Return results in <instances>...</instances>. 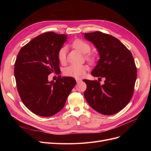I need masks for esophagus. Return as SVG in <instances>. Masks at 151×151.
Segmentation results:
<instances>
[{
	"instance_id": "34e87169",
	"label": "esophagus",
	"mask_w": 151,
	"mask_h": 151,
	"mask_svg": "<svg viewBox=\"0 0 151 151\" xmlns=\"http://www.w3.org/2000/svg\"><path fill=\"white\" fill-rule=\"evenodd\" d=\"M76 82H77V83H79L80 82H81L82 81V80L81 79H76Z\"/></svg>"
}]
</instances>
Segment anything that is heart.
I'll return each mask as SVG.
<instances>
[{
	"mask_svg": "<svg viewBox=\"0 0 151 151\" xmlns=\"http://www.w3.org/2000/svg\"><path fill=\"white\" fill-rule=\"evenodd\" d=\"M72 46L79 52L84 54L88 53L91 50L90 45L82 40H76L72 43ZM66 47H62L58 50L57 53L58 60L62 63H63L66 60ZM86 58L90 62L94 61V57L91 55H87ZM88 67L86 65H75L72 64L65 68L63 74L66 76L75 77V78H81L84 76L86 72L88 70Z\"/></svg>",
	"mask_w": 151,
	"mask_h": 151,
	"instance_id": "1",
	"label": "heart"
}]
</instances>
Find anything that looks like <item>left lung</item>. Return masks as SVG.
<instances>
[{"label": "left lung", "mask_w": 151, "mask_h": 151, "mask_svg": "<svg viewBox=\"0 0 151 151\" xmlns=\"http://www.w3.org/2000/svg\"><path fill=\"white\" fill-rule=\"evenodd\" d=\"M84 38L97 48L99 59L91 75L104 77V84L84 80L87 102L103 115H111L124 108L133 96L137 68L129 50L111 35L96 31ZM101 79V77H99Z\"/></svg>", "instance_id": "8db88e82"}]
</instances>
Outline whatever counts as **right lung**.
Wrapping results in <instances>:
<instances>
[{
  "instance_id": "obj_1",
  "label": "right lung",
  "mask_w": 151,
  "mask_h": 151,
  "mask_svg": "<svg viewBox=\"0 0 151 151\" xmlns=\"http://www.w3.org/2000/svg\"><path fill=\"white\" fill-rule=\"evenodd\" d=\"M66 35L47 32L22 47L14 64L17 89L21 101L36 115L48 117L64 106L76 84L71 77H58L48 81V75L60 70L57 53L66 42Z\"/></svg>"
}]
</instances>
